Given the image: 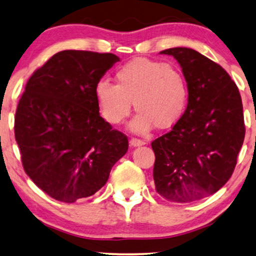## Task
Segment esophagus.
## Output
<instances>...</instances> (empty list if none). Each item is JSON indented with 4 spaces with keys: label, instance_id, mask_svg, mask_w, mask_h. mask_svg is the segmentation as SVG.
Masks as SVG:
<instances>
[{
    "label": "esophagus",
    "instance_id": "1",
    "mask_svg": "<svg viewBox=\"0 0 256 256\" xmlns=\"http://www.w3.org/2000/svg\"><path fill=\"white\" fill-rule=\"evenodd\" d=\"M129 143H130L132 146H143L146 144L144 141H142V140H138V138H130V141H129Z\"/></svg>",
    "mask_w": 256,
    "mask_h": 256
}]
</instances>
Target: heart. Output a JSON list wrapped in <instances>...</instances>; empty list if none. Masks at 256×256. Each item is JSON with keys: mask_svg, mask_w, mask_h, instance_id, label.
I'll return each mask as SVG.
<instances>
[{"mask_svg": "<svg viewBox=\"0 0 256 256\" xmlns=\"http://www.w3.org/2000/svg\"><path fill=\"white\" fill-rule=\"evenodd\" d=\"M116 85L101 80L96 96L104 120L118 124L128 116L134 102L138 114L130 124L136 132H148L152 124L166 129L180 120L186 104V85L171 65L138 58L115 74Z\"/></svg>", "mask_w": 256, "mask_h": 256, "instance_id": "heart-1", "label": "heart"}]
</instances>
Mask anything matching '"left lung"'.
Returning a JSON list of instances; mask_svg holds the SVG:
<instances>
[{
	"mask_svg": "<svg viewBox=\"0 0 256 256\" xmlns=\"http://www.w3.org/2000/svg\"><path fill=\"white\" fill-rule=\"evenodd\" d=\"M180 62L188 106L172 129L152 143L156 191L174 202L216 194L232 176L244 138L242 101L222 66L196 50L160 51Z\"/></svg>",
	"mask_w": 256,
	"mask_h": 256,
	"instance_id": "left-lung-1",
	"label": "left lung"
}]
</instances>
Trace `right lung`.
Listing matches in <instances>:
<instances>
[{
  "instance_id": "1",
  "label": "right lung",
  "mask_w": 256,
  "mask_h": 256,
  "mask_svg": "<svg viewBox=\"0 0 256 256\" xmlns=\"http://www.w3.org/2000/svg\"><path fill=\"white\" fill-rule=\"evenodd\" d=\"M120 58L65 50L28 80L15 138L28 176L56 200L74 202L106 184L128 138L100 116L96 86Z\"/></svg>"
}]
</instances>
